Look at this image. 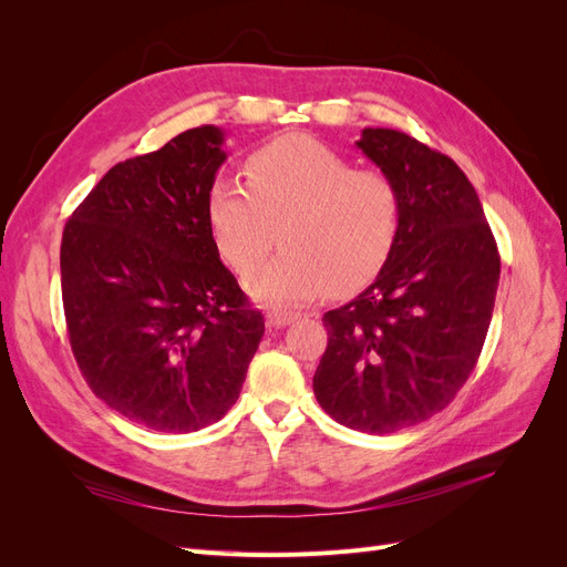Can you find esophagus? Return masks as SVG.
<instances>
[{
    "instance_id": "obj_1",
    "label": "esophagus",
    "mask_w": 567,
    "mask_h": 567,
    "mask_svg": "<svg viewBox=\"0 0 567 567\" xmlns=\"http://www.w3.org/2000/svg\"><path fill=\"white\" fill-rule=\"evenodd\" d=\"M298 317H300L298 312H290V310H269L267 312V321L274 323V326H279V329H281V326L293 323Z\"/></svg>"
}]
</instances>
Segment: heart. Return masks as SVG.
I'll list each match as a JSON object with an SVG mask.
<instances>
[{"instance_id": "b5f03b06", "label": "heart", "mask_w": 567, "mask_h": 567, "mask_svg": "<svg viewBox=\"0 0 567 567\" xmlns=\"http://www.w3.org/2000/svg\"><path fill=\"white\" fill-rule=\"evenodd\" d=\"M246 184L217 177L205 198L221 257L248 271L277 241L284 250L252 271L250 296L300 305L333 286L348 293L371 281L390 257L402 225V198L379 169H354L310 136H281L244 163Z\"/></svg>"}]
</instances>
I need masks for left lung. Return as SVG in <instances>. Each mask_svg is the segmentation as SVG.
Here are the masks:
<instances>
[{
	"instance_id": "8db88e82",
	"label": "left lung",
	"mask_w": 567,
	"mask_h": 567,
	"mask_svg": "<svg viewBox=\"0 0 567 567\" xmlns=\"http://www.w3.org/2000/svg\"><path fill=\"white\" fill-rule=\"evenodd\" d=\"M357 146L398 186L402 225L373 284L323 315L329 346L312 385L333 421L385 435L427 421L468 381L502 260L450 156L385 127H367Z\"/></svg>"
}]
</instances>
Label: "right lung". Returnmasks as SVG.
I'll return each instance as SVG.
<instances>
[{
  "mask_svg": "<svg viewBox=\"0 0 567 567\" xmlns=\"http://www.w3.org/2000/svg\"><path fill=\"white\" fill-rule=\"evenodd\" d=\"M221 144L225 132L203 125L117 163L63 229V312L84 381L158 433L225 416L265 336L205 215Z\"/></svg>",
  "mask_w": 567,
  "mask_h": 567,
  "instance_id": "add662e5",
  "label": "right lung"
}]
</instances>
